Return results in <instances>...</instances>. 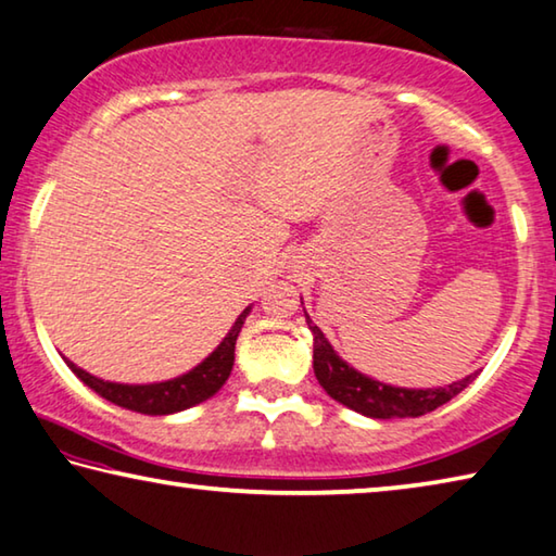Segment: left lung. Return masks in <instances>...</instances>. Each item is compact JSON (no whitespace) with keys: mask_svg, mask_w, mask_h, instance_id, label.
Masks as SVG:
<instances>
[{"mask_svg":"<svg viewBox=\"0 0 556 556\" xmlns=\"http://www.w3.org/2000/svg\"><path fill=\"white\" fill-rule=\"evenodd\" d=\"M306 314V312H304ZM306 324L314 333V374L316 381L324 386V391L333 401L346 405V408L361 413L368 418H418L426 413L440 408V405L455 399L457 393L468 389L475 376L463 378V381L445 386V389H395V386L378 383L374 378L358 374L346 361L337 356L331 343L326 341L321 329L312 324L306 314Z\"/></svg>","mask_w":556,"mask_h":556,"instance_id":"obj_1","label":"left lung"}]
</instances>
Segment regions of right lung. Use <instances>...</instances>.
I'll list each match as a JSON object with an SVG mask.
<instances>
[{
	"label": "right lung",
	"mask_w": 556,
	"mask_h": 556,
	"mask_svg": "<svg viewBox=\"0 0 556 556\" xmlns=\"http://www.w3.org/2000/svg\"><path fill=\"white\" fill-rule=\"evenodd\" d=\"M247 314H250V309H244L240 316H237L230 333H227L223 343H219V346L205 361H202L200 366L192 368L190 374L173 378V381H165V383H151V386L111 383L86 374L84 368L74 366L72 361H66V364L78 378H81L88 389H93L96 393L103 395L105 401L116 403L126 410L146 413V416H167V413H178V410L190 408V405L207 401L210 395H215L219 389H223V383L230 378V371H232L235 343H237V337H240V329L247 319Z\"/></svg>",
	"instance_id": "obj_1"
}]
</instances>
